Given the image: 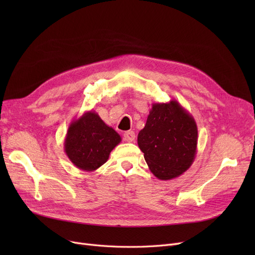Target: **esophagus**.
<instances>
[{
  "mask_svg": "<svg viewBox=\"0 0 255 255\" xmlns=\"http://www.w3.org/2000/svg\"><path fill=\"white\" fill-rule=\"evenodd\" d=\"M123 137H125V140L126 141L132 142V141L135 140L136 135H135V133L133 132V130H128V132H126L125 135H123Z\"/></svg>",
  "mask_w": 255,
  "mask_h": 255,
  "instance_id": "34e87169",
  "label": "esophagus"
}]
</instances>
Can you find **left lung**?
Masks as SVG:
<instances>
[{
	"label": "left lung",
	"instance_id": "8db88e82",
	"mask_svg": "<svg viewBox=\"0 0 255 255\" xmlns=\"http://www.w3.org/2000/svg\"><path fill=\"white\" fill-rule=\"evenodd\" d=\"M137 142L151 172L167 181L180 176L197 154L198 128L194 117L176 101L153 103Z\"/></svg>",
	"mask_w": 255,
	"mask_h": 255
}]
</instances>
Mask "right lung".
Listing matches in <instances>:
<instances>
[{
    "label": "right lung",
    "mask_w": 255,
    "mask_h": 255,
    "mask_svg": "<svg viewBox=\"0 0 255 255\" xmlns=\"http://www.w3.org/2000/svg\"><path fill=\"white\" fill-rule=\"evenodd\" d=\"M120 142V135L96 112L89 111L69 126L64 149L76 168L95 171L106 163L113 149Z\"/></svg>",
    "instance_id": "right-lung-1"
}]
</instances>
